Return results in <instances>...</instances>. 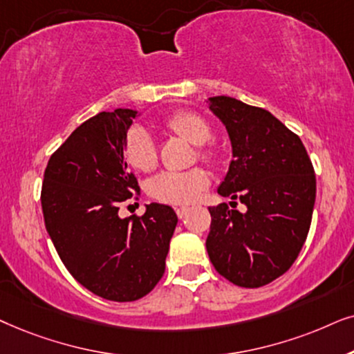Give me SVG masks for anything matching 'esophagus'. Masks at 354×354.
Masks as SVG:
<instances>
[{
  "instance_id": "obj_1",
  "label": "esophagus",
  "mask_w": 354,
  "mask_h": 354,
  "mask_svg": "<svg viewBox=\"0 0 354 354\" xmlns=\"http://www.w3.org/2000/svg\"><path fill=\"white\" fill-rule=\"evenodd\" d=\"M176 215L180 216V218H185V216L187 215V212H189V207H185V205H181V207H176Z\"/></svg>"
}]
</instances>
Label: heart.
Segmentation results:
<instances>
[{
  "instance_id": "1",
  "label": "heart",
  "mask_w": 354,
  "mask_h": 354,
  "mask_svg": "<svg viewBox=\"0 0 354 354\" xmlns=\"http://www.w3.org/2000/svg\"><path fill=\"white\" fill-rule=\"evenodd\" d=\"M167 126L191 144L201 145L197 153L204 162H216L215 150L204 147L212 138V128L204 116L194 111H178L168 118ZM122 155L133 168L139 171H152L157 167L158 152L150 131L139 124L133 126L122 142ZM209 185V173L197 167L186 171H162L149 181L147 191L153 199L167 204H191Z\"/></svg>"
}]
</instances>
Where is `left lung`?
<instances>
[{
  "mask_svg": "<svg viewBox=\"0 0 354 354\" xmlns=\"http://www.w3.org/2000/svg\"><path fill=\"white\" fill-rule=\"evenodd\" d=\"M209 108L225 124L233 149L218 194L248 210L209 207L207 252L226 280L259 288L293 266L308 238L314 168L301 139L270 111L225 95L210 97Z\"/></svg>",
  "mask_w": 354,
  "mask_h": 354,
  "instance_id": "obj_1",
  "label": "left lung"
}]
</instances>
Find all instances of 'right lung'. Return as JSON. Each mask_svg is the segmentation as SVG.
I'll return each mask as SVG.
<instances>
[{"mask_svg": "<svg viewBox=\"0 0 354 354\" xmlns=\"http://www.w3.org/2000/svg\"><path fill=\"white\" fill-rule=\"evenodd\" d=\"M138 111L118 108L82 122L51 155L41 185L46 232L71 275L100 298L126 303L150 293L165 273L178 216L150 204L121 218L139 191L122 142Z\"/></svg>", "mask_w": 354, "mask_h": 354, "instance_id": "obj_1", "label": "right lung"}]
</instances>
